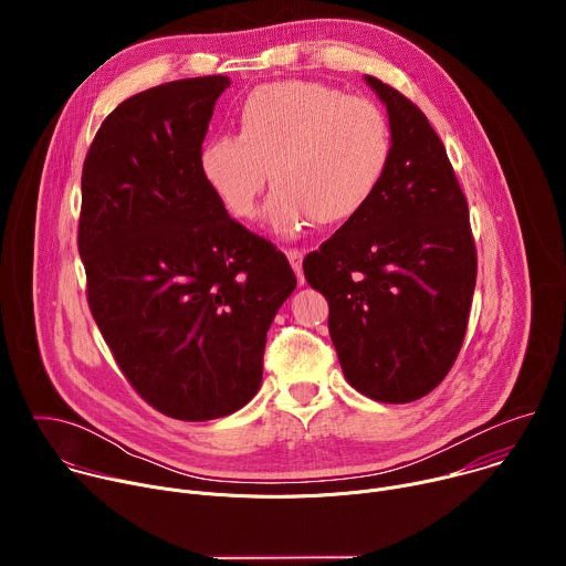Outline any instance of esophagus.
I'll list each match as a JSON object with an SVG mask.
<instances>
[{
    "mask_svg": "<svg viewBox=\"0 0 566 566\" xmlns=\"http://www.w3.org/2000/svg\"><path fill=\"white\" fill-rule=\"evenodd\" d=\"M286 258H289V262H291V266H293V271H295L300 284H304V275H302V251L289 249V251H286Z\"/></svg>",
    "mask_w": 566,
    "mask_h": 566,
    "instance_id": "obj_1",
    "label": "esophagus"
}]
</instances>
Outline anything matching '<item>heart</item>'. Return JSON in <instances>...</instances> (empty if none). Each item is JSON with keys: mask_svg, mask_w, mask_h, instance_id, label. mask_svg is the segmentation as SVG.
<instances>
[{"mask_svg": "<svg viewBox=\"0 0 566 566\" xmlns=\"http://www.w3.org/2000/svg\"><path fill=\"white\" fill-rule=\"evenodd\" d=\"M234 136L203 143L199 175L237 219H253L271 184L269 221L293 234L306 221L338 226L374 197L391 156L382 109L358 96L284 80L253 90L234 112Z\"/></svg>", "mask_w": 566, "mask_h": 566, "instance_id": "heart-1", "label": "heart"}]
</instances>
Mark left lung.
Instances as JSON below:
<instances>
[{
	"label": "left lung",
	"mask_w": 566,
	"mask_h": 566,
	"mask_svg": "<svg viewBox=\"0 0 566 566\" xmlns=\"http://www.w3.org/2000/svg\"><path fill=\"white\" fill-rule=\"evenodd\" d=\"M365 80L387 107L389 164L367 206L302 269L329 302V334L349 385L380 402H410L459 356L476 251L465 195L430 120L378 77Z\"/></svg>",
	"instance_id": "1"
}]
</instances>
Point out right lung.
Masks as SVG:
<instances>
[{"mask_svg": "<svg viewBox=\"0 0 566 566\" xmlns=\"http://www.w3.org/2000/svg\"><path fill=\"white\" fill-rule=\"evenodd\" d=\"M226 75L123 101L83 166L77 251L96 325L160 415L210 421L262 385L266 332L295 289L284 253L214 199L199 151Z\"/></svg>", "mask_w": 566, "mask_h": 566, "instance_id": "obj_1", "label": "right lung"}]
</instances>
